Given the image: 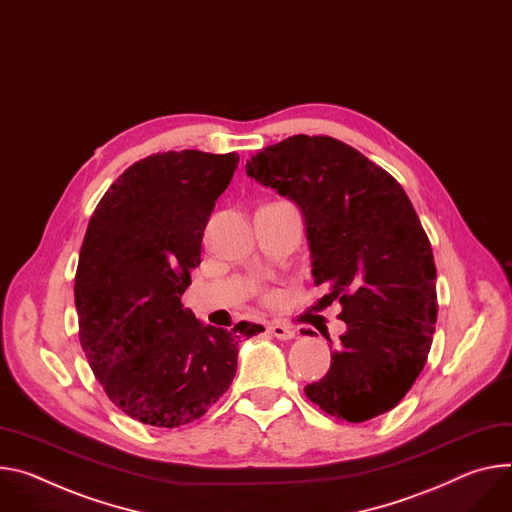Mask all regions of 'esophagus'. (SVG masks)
<instances>
[{"mask_svg": "<svg viewBox=\"0 0 512 512\" xmlns=\"http://www.w3.org/2000/svg\"><path fill=\"white\" fill-rule=\"evenodd\" d=\"M267 331H269L275 339H282V341H290V339L296 337V333H294L290 327H286V324H280V322H271L269 327H267Z\"/></svg>", "mask_w": 512, "mask_h": 512, "instance_id": "esophagus-1", "label": "esophagus"}]
</instances>
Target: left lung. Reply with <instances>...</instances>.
I'll return each instance as SVG.
<instances>
[{"label": "left lung", "mask_w": 512, "mask_h": 512, "mask_svg": "<svg viewBox=\"0 0 512 512\" xmlns=\"http://www.w3.org/2000/svg\"><path fill=\"white\" fill-rule=\"evenodd\" d=\"M247 175L300 208L314 284L343 306L347 331L306 396L349 423L392 410L425 367L437 322L431 243L402 185L337 138L308 134L253 155Z\"/></svg>", "instance_id": "8db88e82"}]
</instances>
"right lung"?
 Returning <instances> with one entry per match:
<instances>
[{
    "instance_id": "1",
    "label": "right lung",
    "mask_w": 512,
    "mask_h": 512,
    "mask_svg": "<svg viewBox=\"0 0 512 512\" xmlns=\"http://www.w3.org/2000/svg\"><path fill=\"white\" fill-rule=\"evenodd\" d=\"M237 165V153L147 157L91 214L75 273L79 341L108 398L134 421L194 423L235 378L239 339L263 331L253 322L216 329L181 306Z\"/></svg>"
}]
</instances>
